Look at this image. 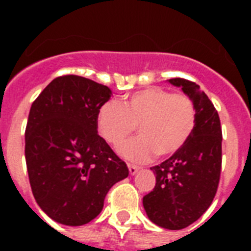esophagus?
<instances>
[{"label":"esophagus","instance_id":"obj_1","mask_svg":"<svg viewBox=\"0 0 251 251\" xmlns=\"http://www.w3.org/2000/svg\"><path fill=\"white\" fill-rule=\"evenodd\" d=\"M127 167H129L130 175H135V173L138 172V169H139V167H137V165H134V164H127Z\"/></svg>","mask_w":251,"mask_h":251}]
</instances>
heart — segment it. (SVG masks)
Returning a JSON list of instances; mask_svg holds the SVG:
<instances>
[{"label":"heart","mask_w":251,"mask_h":251,"mask_svg":"<svg viewBox=\"0 0 251 251\" xmlns=\"http://www.w3.org/2000/svg\"><path fill=\"white\" fill-rule=\"evenodd\" d=\"M99 134L117 146L139 129L141 137L118 147L122 156L135 161L173 156L183 149L197 126V108L186 94L160 87L138 91L124 104L108 101L96 117Z\"/></svg>","instance_id":"1"}]
</instances>
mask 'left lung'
I'll use <instances>...</instances> for the list:
<instances>
[{
  "instance_id": "1",
  "label": "left lung",
  "mask_w": 251,
  "mask_h": 251,
  "mask_svg": "<svg viewBox=\"0 0 251 251\" xmlns=\"http://www.w3.org/2000/svg\"><path fill=\"white\" fill-rule=\"evenodd\" d=\"M181 87L197 108V126L189 142L173 156L155 165L156 183L143 197L150 220L165 229L186 228L207 211L218 191L222 172V126L218 110L194 82L169 79Z\"/></svg>"
}]
</instances>
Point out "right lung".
Masks as SVG:
<instances>
[{"label":"right lung","instance_id":"add662e5","mask_svg":"<svg viewBox=\"0 0 251 251\" xmlns=\"http://www.w3.org/2000/svg\"><path fill=\"white\" fill-rule=\"evenodd\" d=\"M109 87L79 75L53 79L32 102L25 126V164L32 194L54 222L78 226L104 206L129 169L98 134V110Z\"/></svg>","mask_w":251,"mask_h":251}]
</instances>
